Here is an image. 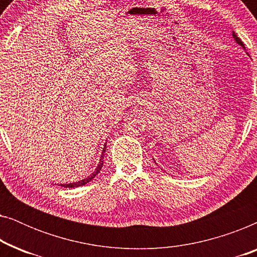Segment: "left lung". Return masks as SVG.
Listing matches in <instances>:
<instances>
[{
    "mask_svg": "<svg viewBox=\"0 0 257 257\" xmlns=\"http://www.w3.org/2000/svg\"><path fill=\"white\" fill-rule=\"evenodd\" d=\"M231 36H233L234 41L236 42V43H237L238 45H240V47H242V48H243V49H245V48H244V44H243V42H242V41L240 40V38H238V37L236 36V34H235L234 31H233V34H231ZM153 160H154V159H153ZM154 163H156V161H154Z\"/></svg>",
    "mask_w": 257,
    "mask_h": 257,
    "instance_id": "obj_1",
    "label": "left lung"
}]
</instances>
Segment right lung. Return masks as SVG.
<instances>
[{
	"instance_id": "obj_1",
	"label": "right lung",
	"mask_w": 257,
	"mask_h": 257,
	"mask_svg": "<svg viewBox=\"0 0 257 257\" xmlns=\"http://www.w3.org/2000/svg\"><path fill=\"white\" fill-rule=\"evenodd\" d=\"M105 151H106V143H105V145L103 147V151H101V156H100L99 163H98L96 170L92 172V174H90L89 177L84 178V179H82V180H79V181L70 182V184H61L59 186H62V187H66V188H75V187H79V186H84V185H86L87 182H90L94 177H97L98 173H99V172L101 171V167H103V163H104V153H105Z\"/></svg>"
}]
</instances>
